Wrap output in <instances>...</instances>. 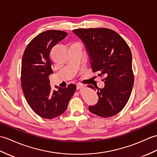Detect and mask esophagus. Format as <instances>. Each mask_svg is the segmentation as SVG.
<instances>
[{
    "label": "esophagus",
    "mask_w": 157,
    "mask_h": 157,
    "mask_svg": "<svg viewBox=\"0 0 157 157\" xmlns=\"http://www.w3.org/2000/svg\"><path fill=\"white\" fill-rule=\"evenodd\" d=\"M83 86H84L81 84V83H77V84H76V87H77V89L78 90H79V89L82 88V87H83Z\"/></svg>",
    "instance_id": "34e87169"
}]
</instances>
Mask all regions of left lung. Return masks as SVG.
Wrapping results in <instances>:
<instances>
[{
	"mask_svg": "<svg viewBox=\"0 0 157 157\" xmlns=\"http://www.w3.org/2000/svg\"><path fill=\"white\" fill-rule=\"evenodd\" d=\"M88 53L93 72L104 77V88L98 89V101L89 110L103 118L121 111L128 102L134 84L132 53L124 39L107 28L74 29ZM87 87L94 89L92 85Z\"/></svg>",
	"mask_w": 157,
	"mask_h": 157,
	"instance_id": "left-lung-1",
	"label": "left lung"
}]
</instances>
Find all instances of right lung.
I'll return each instance as SVG.
<instances>
[{"label":"right lung","instance_id":"1","mask_svg":"<svg viewBox=\"0 0 157 157\" xmlns=\"http://www.w3.org/2000/svg\"><path fill=\"white\" fill-rule=\"evenodd\" d=\"M66 32L48 30L33 39L25 49L21 64V86L29 106L36 114L53 119L66 110L76 86L71 83L65 88L56 86L52 91L49 75L53 74L50 52L66 37Z\"/></svg>","mask_w":157,"mask_h":157}]
</instances>
